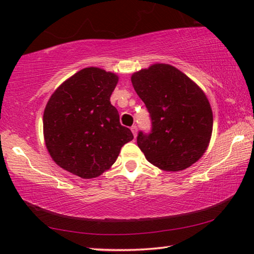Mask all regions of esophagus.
I'll use <instances>...</instances> for the list:
<instances>
[{"label": "esophagus", "mask_w": 254, "mask_h": 254, "mask_svg": "<svg viewBox=\"0 0 254 254\" xmlns=\"http://www.w3.org/2000/svg\"><path fill=\"white\" fill-rule=\"evenodd\" d=\"M130 129H131V133H133L134 136H136V134H137V127H136V125H134V126H131Z\"/></svg>", "instance_id": "34e87169"}]
</instances>
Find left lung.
<instances>
[{"label": "left lung", "mask_w": 254, "mask_h": 254, "mask_svg": "<svg viewBox=\"0 0 254 254\" xmlns=\"http://www.w3.org/2000/svg\"><path fill=\"white\" fill-rule=\"evenodd\" d=\"M131 83L151 120L150 131L137 134L145 158L166 171L195 163L213 131V112L202 90L177 68L163 64L135 72Z\"/></svg>", "instance_id": "obj_1"}]
</instances>
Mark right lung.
I'll return each mask as SVG.
<instances>
[{
  "label": "right lung",
  "instance_id": "obj_1",
  "mask_svg": "<svg viewBox=\"0 0 254 254\" xmlns=\"http://www.w3.org/2000/svg\"><path fill=\"white\" fill-rule=\"evenodd\" d=\"M118 76L84 68L59 86L44 112V136L59 166L81 178H95L117 161L120 149L134 138L121 126L110 102Z\"/></svg>",
  "mask_w": 254,
  "mask_h": 254
}]
</instances>
